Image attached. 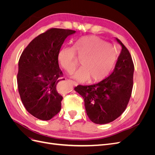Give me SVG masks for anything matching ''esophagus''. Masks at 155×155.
<instances>
[{"instance_id":"obj_1","label":"esophagus","mask_w":155,"mask_h":155,"mask_svg":"<svg viewBox=\"0 0 155 155\" xmlns=\"http://www.w3.org/2000/svg\"><path fill=\"white\" fill-rule=\"evenodd\" d=\"M68 82H69L70 83H71L72 85H74V86H77V85H78V83H77L76 82H75L74 81L70 80V79H69V80H68Z\"/></svg>"}]
</instances>
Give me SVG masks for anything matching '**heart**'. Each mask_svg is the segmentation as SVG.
I'll return each mask as SVG.
<instances>
[{"instance_id":"obj_1","label":"heart","mask_w":155,"mask_h":155,"mask_svg":"<svg viewBox=\"0 0 155 155\" xmlns=\"http://www.w3.org/2000/svg\"><path fill=\"white\" fill-rule=\"evenodd\" d=\"M75 52L83 58L82 67L71 72V75L79 81L95 83L102 80L109 74L116 61V55L109 43L96 36L81 37L74 48L64 46L59 50V61L68 72L72 71L76 65Z\"/></svg>"}]
</instances>
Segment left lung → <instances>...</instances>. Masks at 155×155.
<instances>
[{
  "mask_svg": "<svg viewBox=\"0 0 155 155\" xmlns=\"http://www.w3.org/2000/svg\"><path fill=\"white\" fill-rule=\"evenodd\" d=\"M116 40L121 50L113 72L96 84L74 88L84 99L89 119L96 124H106L118 118L125 111L132 93L133 59L124 45Z\"/></svg>",
  "mask_w": 155,
  "mask_h": 155,
  "instance_id": "left-lung-1",
  "label": "left lung"
}]
</instances>
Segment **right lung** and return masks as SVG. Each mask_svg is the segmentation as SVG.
<instances>
[{
	"instance_id": "1",
	"label": "right lung",
	"mask_w": 155,
	"mask_h": 155,
	"mask_svg": "<svg viewBox=\"0 0 155 155\" xmlns=\"http://www.w3.org/2000/svg\"><path fill=\"white\" fill-rule=\"evenodd\" d=\"M76 31L51 28L33 39L18 61L17 85L26 110L41 120H50L60 111L62 96L57 84L62 79L58 54L64 40Z\"/></svg>"
}]
</instances>
